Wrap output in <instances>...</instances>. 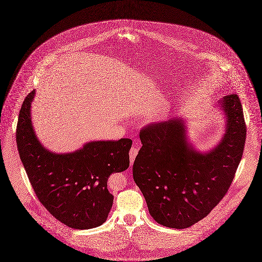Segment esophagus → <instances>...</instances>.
I'll return each mask as SVG.
<instances>
[{
  "label": "esophagus",
  "instance_id": "34e87169",
  "mask_svg": "<svg viewBox=\"0 0 262 262\" xmlns=\"http://www.w3.org/2000/svg\"><path fill=\"white\" fill-rule=\"evenodd\" d=\"M138 152H139V149H138V147H136V146H133V147L130 148V150H129L130 165H133V164H134V161H135V160H136V157H137Z\"/></svg>",
  "mask_w": 262,
  "mask_h": 262
}]
</instances>
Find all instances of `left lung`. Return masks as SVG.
<instances>
[{
    "label": "left lung",
    "instance_id": "8db88e82",
    "mask_svg": "<svg viewBox=\"0 0 262 262\" xmlns=\"http://www.w3.org/2000/svg\"><path fill=\"white\" fill-rule=\"evenodd\" d=\"M216 104L224 116V133L209 150L201 151L192 144L182 117L141 129L134 181L150 215L161 225L183 229L200 222L233 181L246 137L242 102L237 95H228Z\"/></svg>",
    "mask_w": 262,
    "mask_h": 262
}]
</instances>
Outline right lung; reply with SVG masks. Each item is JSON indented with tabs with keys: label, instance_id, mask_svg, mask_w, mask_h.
I'll return each instance as SVG.
<instances>
[{
	"label": "right lung",
	"instance_id": "add662e5",
	"mask_svg": "<svg viewBox=\"0 0 262 262\" xmlns=\"http://www.w3.org/2000/svg\"><path fill=\"white\" fill-rule=\"evenodd\" d=\"M30 93L20 107L17 145L30 182L41 204L58 221L74 229L98 227L106 221L114 195L108 177L129 166L133 141H93L81 148L59 154L38 139L32 121Z\"/></svg>",
	"mask_w": 262,
	"mask_h": 262
}]
</instances>
